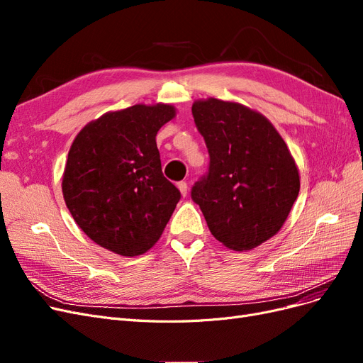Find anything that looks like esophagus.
<instances>
[{
  "mask_svg": "<svg viewBox=\"0 0 363 363\" xmlns=\"http://www.w3.org/2000/svg\"><path fill=\"white\" fill-rule=\"evenodd\" d=\"M179 191H180V194L183 195V196H186V195H188V192H189V188H188V183H186V182H180L179 184Z\"/></svg>",
  "mask_w": 363,
  "mask_h": 363,
  "instance_id": "obj_1",
  "label": "esophagus"
}]
</instances>
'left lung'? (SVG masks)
Masks as SVG:
<instances>
[{"instance_id": "1", "label": "left lung", "mask_w": 363, "mask_h": 363, "mask_svg": "<svg viewBox=\"0 0 363 363\" xmlns=\"http://www.w3.org/2000/svg\"><path fill=\"white\" fill-rule=\"evenodd\" d=\"M192 115L211 156L192 200L219 242L256 248L279 233L298 196L291 151L269 121L247 106L207 98L192 104Z\"/></svg>"}]
</instances>
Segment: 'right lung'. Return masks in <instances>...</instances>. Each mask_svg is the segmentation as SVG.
Returning a JSON list of instances; mask_svg holds the SVG:
<instances>
[{"label": "right lung", "mask_w": 363, "mask_h": 363, "mask_svg": "<svg viewBox=\"0 0 363 363\" xmlns=\"http://www.w3.org/2000/svg\"><path fill=\"white\" fill-rule=\"evenodd\" d=\"M175 116L171 104L107 112L75 136L65 167V203L95 244L133 257L155 245L180 191L163 177L156 135Z\"/></svg>", "instance_id": "add662e5"}]
</instances>
